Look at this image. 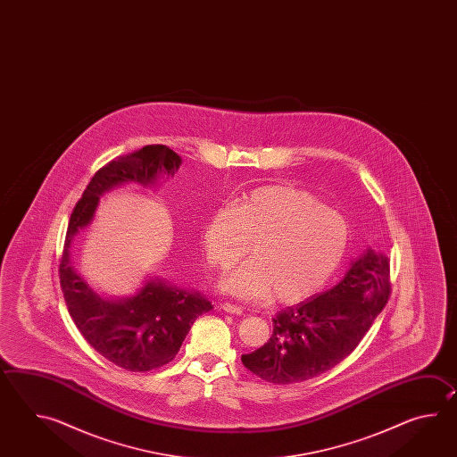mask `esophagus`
<instances>
[{
  "label": "esophagus",
  "mask_w": 457,
  "mask_h": 457,
  "mask_svg": "<svg viewBox=\"0 0 457 457\" xmlns=\"http://www.w3.org/2000/svg\"><path fill=\"white\" fill-rule=\"evenodd\" d=\"M222 309L225 312H228V313H235V315H242L243 309L240 305H237V303H230V302H224L222 303Z\"/></svg>",
  "instance_id": "esophagus-1"
}]
</instances>
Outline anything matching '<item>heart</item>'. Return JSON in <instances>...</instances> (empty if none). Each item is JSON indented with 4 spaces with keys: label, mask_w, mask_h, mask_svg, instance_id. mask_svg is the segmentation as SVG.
Returning a JSON list of instances; mask_svg holds the SVG:
<instances>
[{
    "label": "heart",
    "mask_w": 457,
    "mask_h": 457,
    "mask_svg": "<svg viewBox=\"0 0 457 457\" xmlns=\"http://www.w3.org/2000/svg\"><path fill=\"white\" fill-rule=\"evenodd\" d=\"M346 217L312 191L262 186L207 217L201 243L207 262L227 271L252 245L253 262L228 274L220 289L246 301L299 303L320 292L350 245Z\"/></svg>",
    "instance_id": "obj_1"
}]
</instances>
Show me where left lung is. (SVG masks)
<instances>
[{
	"instance_id": "8db88e82",
	"label": "left lung",
	"mask_w": 457,
	"mask_h": 457,
	"mask_svg": "<svg viewBox=\"0 0 457 457\" xmlns=\"http://www.w3.org/2000/svg\"><path fill=\"white\" fill-rule=\"evenodd\" d=\"M388 258L368 248L337 286L272 319L271 338L243 354V366L272 384L317 378L350 356L386 307Z\"/></svg>"
}]
</instances>
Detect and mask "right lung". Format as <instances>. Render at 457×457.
Returning a JSON list of instances; mask_svg holds the SVG:
<instances>
[{
  "label": "right lung",
  "mask_w": 457,
  "mask_h": 457,
  "mask_svg": "<svg viewBox=\"0 0 457 457\" xmlns=\"http://www.w3.org/2000/svg\"><path fill=\"white\" fill-rule=\"evenodd\" d=\"M181 158L166 145H146L97 170L70 217L60 262V286L78 330L95 350L119 368L132 372L156 370L175 360L187 331L212 303L191 289L148 279L126 299H103L70 262L73 238L91 224L99 197L126 183L154 185L173 176Z\"/></svg>",
  "instance_id": "right-lung-1"
}]
</instances>
